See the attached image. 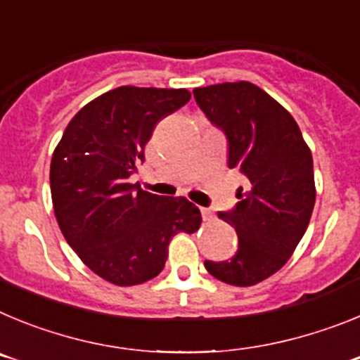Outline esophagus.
Returning <instances> with one entry per match:
<instances>
[{
  "label": "esophagus",
  "instance_id": "1",
  "mask_svg": "<svg viewBox=\"0 0 360 360\" xmlns=\"http://www.w3.org/2000/svg\"><path fill=\"white\" fill-rule=\"evenodd\" d=\"M202 218L205 219V221H214V219H216V216H214V212L211 211V209H205V207H202Z\"/></svg>",
  "mask_w": 360,
  "mask_h": 360
}]
</instances>
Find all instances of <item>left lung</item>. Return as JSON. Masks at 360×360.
<instances>
[{
	"label": "left lung",
	"mask_w": 360,
	"mask_h": 360,
	"mask_svg": "<svg viewBox=\"0 0 360 360\" xmlns=\"http://www.w3.org/2000/svg\"><path fill=\"white\" fill-rule=\"evenodd\" d=\"M196 103L229 141V167L247 189L219 218L236 229L238 250L227 262H205L219 281L252 287L276 274L303 238L316 203L314 160L294 117L249 81L195 88Z\"/></svg>",
	"instance_id": "left-lung-1"
}]
</instances>
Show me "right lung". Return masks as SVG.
<instances>
[{
  "instance_id": "obj_1",
  "label": "right lung",
  "mask_w": 360,
  "mask_h": 360,
  "mask_svg": "<svg viewBox=\"0 0 360 360\" xmlns=\"http://www.w3.org/2000/svg\"><path fill=\"white\" fill-rule=\"evenodd\" d=\"M189 98L186 88L120 86L81 108L53 149L50 191L63 236L117 287L157 278L174 234L202 224L184 196L151 195L129 182L155 126Z\"/></svg>"
}]
</instances>
